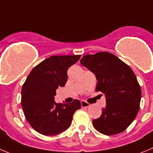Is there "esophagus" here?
Here are the masks:
<instances>
[{
	"label": "esophagus",
	"instance_id": "obj_1",
	"mask_svg": "<svg viewBox=\"0 0 153 153\" xmlns=\"http://www.w3.org/2000/svg\"><path fill=\"white\" fill-rule=\"evenodd\" d=\"M81 107H83V108H87V107H89L90 105H91V104L88 103V102H87L86 101L82 100L81 102Z\"/></svg>",
	"mask_w": 153,
	"mask_h": 153
}]
</instances>
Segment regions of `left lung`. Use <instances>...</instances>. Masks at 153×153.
I'll return each instance as SVG.
<instances>
[{"label": "left lung", "mask_w": 153, "mask_h": 153, "mask_svg": "<svg viewBox=\"0 0 153 153\" xmlns=\"http://www.w3.org/2000/svg\"><path fill=\"white\" fill-rule=\"evenodd\" d=\"M96 75V91L105 94L106 105L93 120L97 131L105 135L122 133L135 119L140 109L141 89L129 65L108 52L87 54L80 61Z\"/></svg>", "instance_id": "left-lung-1"}]
</instances>
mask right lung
<instances>
[{
    "instance_id": "obj_1",
    "label": "right lung",
    "mask_w": 153,
    "mask_h": 153,
    "mask_svg": "<svg viewBox=\"0 0 153 153\" xmlns=\"http://www.w3.org/2000/svg\"><path fill=\"white\" fill-rule=\"evenodd\" d=\"M81 55L52 56L31 70L22 88V104L25 118L32 128L43 135L59 134L68 129L81 102L56 103L54 96L68 79L67 71Z\"/></svg>"
}]
</instances>
